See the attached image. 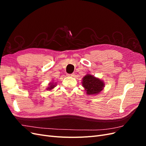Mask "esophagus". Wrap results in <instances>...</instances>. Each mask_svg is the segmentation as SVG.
<instances>
[{"label":"esophagus","instance_id":"esophagus-1","mask_svg":"<svg viewBox=\"0 0 146 146\" xmlns=\"http://www.w3.org/2000/svg\"><path fill=\"white\" fill-rule=\"evenodd\" d=\"M74 74H67V76H68V77H74Z\"/></svg>","mask_w":146,"mask_h":146}]
</instances>
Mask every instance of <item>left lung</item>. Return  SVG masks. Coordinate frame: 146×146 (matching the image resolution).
<instances>
[{
    "instance_id": "left-lung-1",
    "label": "left lung",
    "mask_w": 146,
    "mask_h": 146,
    "mask_svg": "<svg viewBox=\"0 0 146 146\" xmlns=\"http://www.w3.org/2000/svg\"><path fill=\"white\" fill-rule=\"evenodd\" d=\"M82 86L88 95L99 94L105 87V83L101 79L90 74L82 78Z\"/></svg>"
}]
</instances>
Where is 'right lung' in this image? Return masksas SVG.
<instances>
[{"label": "right lung", "instance_id": "obj_1", "mask_svg": "<svg viewBox=\"0 0 146 146\" xmlns=\"http://www.w3.org/2000/svg\"><path fill=\"white\" fill-rule=\"evenodd\" d=\"M48 86L47 88V90H48V91H51V90H52L54 89V88L56 86V83H54V82H50L49 83H48Z\"/></svg>", "mask_w": 146, "mask_h": 146}]
</instances>
